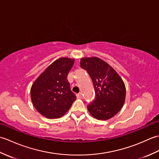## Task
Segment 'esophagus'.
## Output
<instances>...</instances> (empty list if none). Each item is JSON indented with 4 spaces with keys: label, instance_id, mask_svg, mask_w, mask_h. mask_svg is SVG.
<instances>
[{
    "label": "esophagus",
    "instance_id": "esophagus-1",
    "mask_svg": "<svg viewBox=\"0 0 159 159\" xmlns=\"http://www.w3.org/2000/svg\"><path fill=\"white\" fill-rule=\"evenodd\" d=\"M76 98H79V99H81L82 98H83L82 94H81V93H78V94H76Z\"/></svg>",
    "mask_w": 159,
    "mask_h": 159
}]
</instances>
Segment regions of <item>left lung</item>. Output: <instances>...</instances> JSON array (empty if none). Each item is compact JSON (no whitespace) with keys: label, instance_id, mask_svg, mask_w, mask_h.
I'll list each match as a JSON object with an SVG mask.
<instances>
[{"label":"left lung","instance_id":"obj_1","mask_svg":"<svg viewBox=\"0 0 159 159\" xmlns=\"http://www.w3.org/2000/svg\"><path fill=\"white\" fill-rule=\"evenodd\" d=\"M80 63L90 76L95 91V98L87 109L96 119H110L124 105L126 88L122 79L112 67L98 57L83 58Z\"/></svg>","mask_w":159,"mask_h":159}]
</instances>
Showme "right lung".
Returning a JSON list of instances; mask_svg holds the SVG:
<instances>
[{"instance_id": "right-lung-1", "label": "right lung", "mask_w": 159, "mask_h": 159, "mask_svg": "<svg viewBox=\"0 0 159 159\" xmlns=\"http://www.w3.org/2000/svg\"><path fill=\"white\" fill-rule=\"evenodd\" d=\"M74 60L62 57L40 74L31 89L32 102L38 112L49 119L62 117L76 100L70 87L67 74Z\"/></svg>"}]
</instances>
